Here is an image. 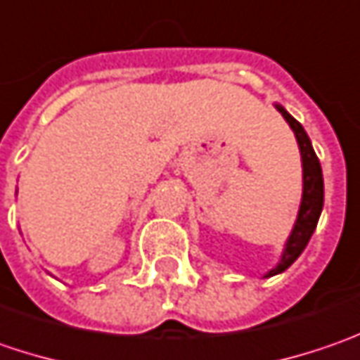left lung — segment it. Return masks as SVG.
<instances>
[{
	"label": "left lung",
	"instance_id": "obj_1",
	"mask_svg": "<svg viewBox=\"0 0 360 360\" xmlns=\"http://www.w3.org/2000/svg\"><path fill=\"white\" fill-rule=\"evenodd\" d=\"M278 110L282 112V117L288 120V124L292 127V131L298 139V147H300V155H302V167H304V193H302V203H300V211H298V219L296 226L292 229L284 256L280 259V264L270 270L268 276L274 274L284 272L286 268H290L294 264V259L298 258L304 252L306 243L310 242V236L314 233L319 217H321L322 203H324V183H322V169L319 163V157L310 145V139L302 129V124L294 117H290L288 112L278 106Z\"/></svg>",
	"mask_w": 360,
	"mask_h": 360
}]
</instances>
